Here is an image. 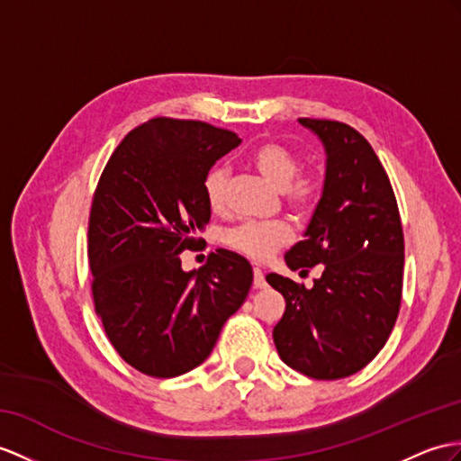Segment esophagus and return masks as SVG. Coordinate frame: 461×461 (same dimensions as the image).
Returning a JSON list of instances; mask_svg holds the SVG:
<instances>
[{"instance_id": "esophagus-1", "label": "esophagus", "mask_w": 461, "mask_h": 461, "mask_svg": "<svg viewBox=\"0 0 461 461\" xmlns=\"http://www.w3.org/2000/svg\"><path fill=\"white\" fill-rule=\"evenodd\" d=\"M254 287L256 289L266 287V277H264V272L260 267H254Z\"/></svg>"}]
</instances>
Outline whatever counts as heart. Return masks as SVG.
Masks as SVG:
<instances>
[{"mask_svg": "<svg viewBox=\"0 0 461 461\" xmlns=\"http://www.w3.org/2000/svg\"><path fill=\"white\" fill-rule=\"evenodd\" d=\"M250 162L269 184L284 189L285 203L299 215H309L322 195V179L315 174H297L299 160L285 144L266 140L256 146ZM205 197L212 211L227 203V170L212 167L205 177ZM291 240V229L284 221H246L227 232L224 242L237 252L266 260L279 246Z\"/></svg>", "mask_w": 461, "mask_h": 461, "instance_id": "1", "label": "heart"}]
</instances>
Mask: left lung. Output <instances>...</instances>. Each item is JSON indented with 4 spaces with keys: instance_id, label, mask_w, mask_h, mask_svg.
Here are the masks:
<instances>
[{
    "instance_id": "left-lung-1",
    "label": "left lung",
    "mask_w": 461,
    "mask_h": 461,
    "mask_svg": "<svg viewBox=\"0 0 461 461\" xmlns=\"http://www.w3.org/2000/svg\"><path fill=\"white\" fill-rule=\"evenodd\" d=\"M321 139L327 172L305 240L285 264L307 272L321 264L311 289L267 274L285 299L274 329L282 360L312 379L360 372L385 346L402 294L405 240L389 177L360 132L340 121L299 119Z\"/></svg>"
}]
</instances>
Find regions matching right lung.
<instances>
[{"instance_id": "add662e5", "label": "right lung", "mask_w": 461, "mask_h": 461, "mask_svg": "<svg viewBox=\"0 0 461 461\" xmlns=\"http://www.w3.org/2000/svg\"><path fill=\"white\" fill-rule=\"evenodd\" d=\"M237 134L203 121L158 117L132 129L99 177L87 227L97 317L140 374L176 377L203 364L252 285L244 256L219 249L182 269L211 219L205 177Z\"/></svg>"}]
</instances>
